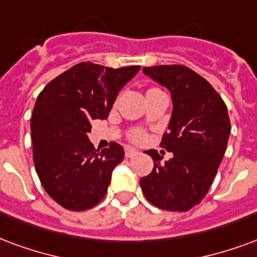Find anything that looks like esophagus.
I'll use <instances>...</instances> for the list:
<instances>
[{
    "label": "esophagus",
    "instance_id": "esophagus-1",
    "mask_svg": "<svg viewBox=\"0 0 257 257\" xmlns=\"http://www.w3.org/2000/svg\"><path fill=\"white\" fill-rule=\"evenodd\" d=\"M135 155H138V151L132 147L125 148V157L126 158H134Z\"/></svg>",
    "mask_w": 257,
    "mask_h": 257
}]
</instances>
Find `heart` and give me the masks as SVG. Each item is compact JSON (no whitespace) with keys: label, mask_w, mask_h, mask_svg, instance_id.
<instances>
[{"label":"heart","mask_w":257,"mask_h":257,"mask_svg":"<svg viewBox=\"0 0 257 257\" xmlns=\"http://www.w3.org/2000/svg\"><path fill=\"white\" fill-rule=\"evenodd\" d=\"M134 139L135 140H142V139H143V134H140V132H138V134H135L134 135Z\"/></svg>","instance_id":"b5f03b06"}]
</instances>
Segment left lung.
Returning <instances> with one entry per match:
<instances>
[{"label":"left lung","instance_id":"left-lung-1","mask_svg":"<svg viewBox=\"0 0 257 257\" xmlns=\"http://www.w3.org/2000/svg\"><path fill=\"white\" fill-rule=\"evenodd\" d=\"M143 72L172 94V118L161 146L173 158L161 163L157 151H147L154 169L140 180V187L158 208L188 211L206 196L225 155L227 107L212 85L187 66H146Z\"/></svg>","mask_w":257,"mask_h":257}]
</instances>
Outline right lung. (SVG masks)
Wrapping results in <instances>:
<instances>
[{
  "mask_svg": "<svg viewBox=\"0 0 257 257\" xmlns=\"http://www.w3.org/2000/svg\"><path fill=\"white\" fill-rule=\"evenodd\" d=\"M139 69L80 62L38 95L31 115L34 163L47 195L66 210H90L106 195L123 148L111 143L95 150L90 121L109 117L119 90Z\"/></svg>",
  "mask_w": 257,
  "mask_h": 257,
  "instance_id": "obj_1",
  "label": "right lung"
}]
</instances>
